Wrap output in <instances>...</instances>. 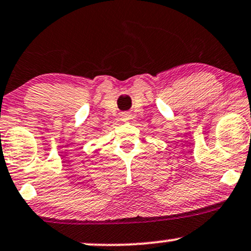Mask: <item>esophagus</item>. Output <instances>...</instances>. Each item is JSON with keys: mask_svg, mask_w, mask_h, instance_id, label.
Segmentation results:
<instances>
[{"mask_svg": "<svg viewBox=\"0 0 251 251\" xmlns=\"http://www.w3.org/2000/svg\"><path fill=\"white\" fill-rule=\"evenodd\" d=\"M131 117H132L131 114L127 113V112L123 113V114H122V120H123V122H128V120L131 119Z\"/></svg>", "mask_w": 251, "mask_h": 251, "instance_id": "obj_1", "label": "esophagus"}]
</instances>
